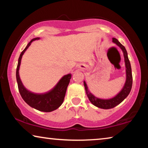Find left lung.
<instances>
[{"label":"left lung","instance_id":"8db88e82","mask_svg":"<svg viewBox=\"0 0 148 148\" xmlns=\"http://www.w3.org/2000/svg\"><path fill=\"white\" fill-rule=\"evenodd\" d=\"M112 41L114 43H116L117 45L119 46L121 49L123 50L124 53V57H125V61L126 64V80L125 85L124 88L120 93L118 95H116L115 97L112 98L110 99H98V98L95 97L93 96L91 93L89 91L88 89V86H87L85 82H84V87L86 89V92L87 96L89 98V99L91 101V103L94 105L95 106L101 108V109H112L116 105L120 104L127 97L129 93L130 92L131 89H132V69H131L130 62L129 61L127 51H126V49L123 45H122L120 42H119L116 38H112Z\"/></svg>","mask_w":148,"mask_h":148}]
</instances>
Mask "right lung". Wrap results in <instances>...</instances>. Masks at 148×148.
Instances as JSON below:
<instances>
[{"mask_svg":"<svg viewBox=\"0 0 148 148\" xmlns=\"http://www.w3.org/2000/svg\"><path fill=\"white\" fill-rule=\"evenodd\" d=\"M39 37L33 39L28 43L26 47L21 53L18 58V63L16 69V79H17L18 90L22 96V99L27 104L34 109L43 112H51L58 109L62 105L64 101L66 91L69 86L70 79H71V75L67 74L62 77V79L57 84V85L52 90L43 94H36L27 91L22 85L19 76V69L22 55L30 45L35 40H38Z\"/></svg>","mask_w":148,"mask_h":148,"instance_id":"obj_1","label":"right lung"}]
</instances>
